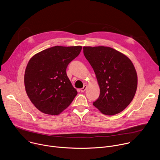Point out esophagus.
<instances>
[{"label":"esophagus","mask_w":160,"mask_h":160,"mask_svg":"<svg viewBox=\"0 0 160 160\" xmlns=\"http://www.w3.org/2000/svg\"><path fill=\"white\" fill-rule=\"evenodd\" d=\"M86 88H87V86H86V85H84V86H83V87H82V88H80L81 92H83L84 91L86 90Z\"/></svg>","instance_id":"1"}]
</instances>
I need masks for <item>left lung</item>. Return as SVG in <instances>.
I'll use <instances>...</instances> for the list:
<instances>
[{"label":"left lung","instance_id":"left-lung-1","mask_svg":"<svg viewBox=\"0 0 160 160\" xmlns=\"http://www.w3.org/2000/svg\"><path fill=\"white\" fill-rule=\"evenodd\" d=\"M83 49L100 88V95L93 105L106 115L120 112L131 102L138 87L133 63L128 57L109 47H83Z\"/></svg>","mask_w":160,"mask_h":160}]
</instances>
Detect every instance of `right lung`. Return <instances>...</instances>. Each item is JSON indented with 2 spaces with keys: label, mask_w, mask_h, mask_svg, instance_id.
<instances>
[{
  "label": "right lung",
  "mask_w": 160,
  "mask_h": 160,
  "mask_svg": "<svg viewBox=\"0 0 160 160\" xmlns=\"http://www.w3.org/2000/svg\"><path fill=\"white\" fill-rule=\"evenodd\" d=\"M82 48L54 46L36 54L29 61L25 73L26 92L42 112L59 115L77 95L67 76L66 68Z\"/></svg>",
  "instance_id": "right-lung-1"
}]
</instances>
